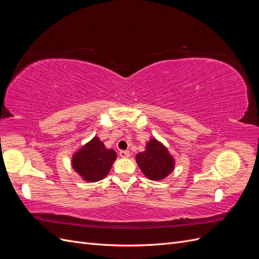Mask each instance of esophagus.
Segmentation results:
<instances>
[{
	"mask_svg": "<svg viewBox=\"0 0 259 259\" xmlns=\"http://www.w3.org/2000/svg\"><path fill=\"white\" fill-rule=\"evenodd\" d=\"M120 156L121 158H130V155H131V153H130V151H126V150H122V151H120Z\"/></svg>",
	"mask_w": 259,
	"mask_h": 259,
	"instance_id": "34e87169",
	"label": "esophagus"
}]
</instances>
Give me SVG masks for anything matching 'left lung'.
Returning a JSON list of instances; mask_svg holds the SVG:
<instances>
[{"label":"left lung","instance_id":"obj_1","mask_svg":"<svg viewBox=\"0 0 259 259\" xmlns=\"http://www.w3.org/2000/svg\"><path fill=\"white\" fill-rule=\"evenodd\" d=\"M136 162L144 175L150 180H161L167 177L175 167V160L159 140L151 138L146 150L136 154Z\"/></svg>","mask_w":259,"mask_h":259}]
</instances>
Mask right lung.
Returning a JSON list of instances; mask_svg holds the SVG:
<instances>
[{"label":"right lung","mask_w":259,"mask_h":259,"mask_svg":"<svg viewBox=\"0 0 259 259\" xmlns=\"http://www.w3.org/2000/svg\"><path fill=\"white\" fill-rule=\"evenodd\" d=\"M115 159L116 153L113 149H107L95 136L73 154L71 163L73 169L83 180L95 183L109 174Z\"/></svg>","instance_id":"obj_1"}]
</instances>
